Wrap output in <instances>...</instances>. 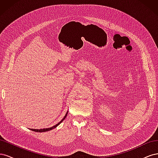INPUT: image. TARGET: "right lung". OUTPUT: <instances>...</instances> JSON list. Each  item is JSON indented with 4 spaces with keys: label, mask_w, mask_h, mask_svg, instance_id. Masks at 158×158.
<instances>
[{
    "label": "right lung",
    "mask_w": 158,
    "mask_h": 158,
    "mask_svg": "<svg viewBox=\"0 0 158 158\" xmlns=\"http://www.w3.org/2000/svg\"><path fill=\"white\" fill-rule=\"evenodd\" d=\"M67 113H68V112L66 113V114H65V116L64 117V118L62 119V120L58 123V124H56V125H54L53 127H50V128H43V129H33V128H30V130L31 131H35V132H47V131H51V130H52V129H53V128H56L57 126H58L59 124H60L62 122H63V121H64V119H65V118H66V115H67Z\"/></svg>",
    "instance_id": "right-lung-1"
}]
</instances>
